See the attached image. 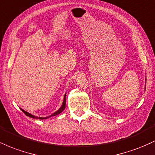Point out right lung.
<instances>
[{
	"mask_svg": "<svg viewBox=\"0 0 155 155\" xmlns=\"http://www.w3.org/2000/svg\"><path fill=\"white\" fill-rule=\"evenodd\" d=\"M65 96H66V95H65V96H64V100H63V105L61 106V107L60 108L59 110H58L56 112H54V114H52L51 115V116H49V117H35L33 116V115L31 114H29L28 112H27L25 111H24L23 109H21L22 111H23V113H25V114L27 115L28 117H31V118H33V119H40V120H47V118H49V117H54V116H56V115L59 114L60 113H61L62 111H63L64 109H65V104H66V99H65Z\"/></svg>",
	"mask_w": 155,
	"mask_h": 155,
	"instance_id": "obj_1",
	"label": "right lung"
}]
</instances>
